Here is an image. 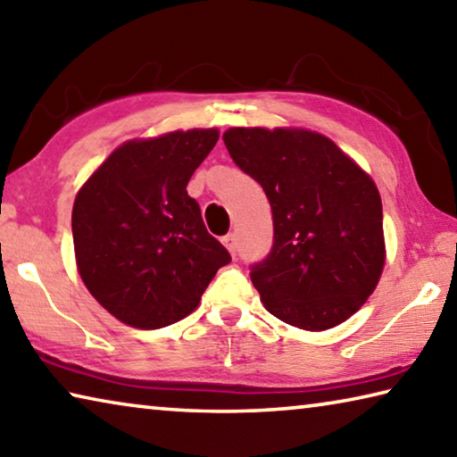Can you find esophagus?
<instances>
[{
  "instance_id": "esophagus-1",
  "label": "esophagus",
  "mask_w": 457,
  "mask_h": 457,
  "mask_svg": "<svg viewBox=\"0 0 457 457\" xmlns=\"http://www.w3.org/2000/svg\"><path fill=\"white\" fill-rule=\"evenodd\" d=\"M221 242H223V245H226V247H228V250H229V253H231V256H236V252H237L236 236H234V234H228V236H223V239H221Z\"/></svg>"
}]
</instances>
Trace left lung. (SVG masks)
Listing matches in <instances>:
<instances>
[{"instance_id": "8db88e82", "label": "left lung", "mask_w": 457, "mask_h": 457, "mask_svg": "<svg viewBox=\"0 0 457 457\" xmlns=\"http://www.w3.org/2000/svg\"><path fill=\"white\" fill-rule=\"evenodd\" d=\"M223 143L272 207V250L250 268L266 311L304 330L345 322L365 304L385 264L373 179L311 130L229 129Z\"/></svg>"}]
</instances>
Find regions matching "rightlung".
Listing matches in <instances>:
<instances>
[{
    "instance_id": "obj_1",
    "label": "right lung",
    "mask_w": 457,
    "mask_h": 457,
    "mask_svg": "<svg viewBox=\"0 0 457 457\" xmlns=\"http://www.w3.org/2000/svg\"><path fill=\"white\" fill-rule=\"evenodd\" d=\"M215 129L175 130L120 145L79 191L76 264L92 296L135 328H163L195 311L229 252L187 195Z\"/></svg>"
}]
</instances>
